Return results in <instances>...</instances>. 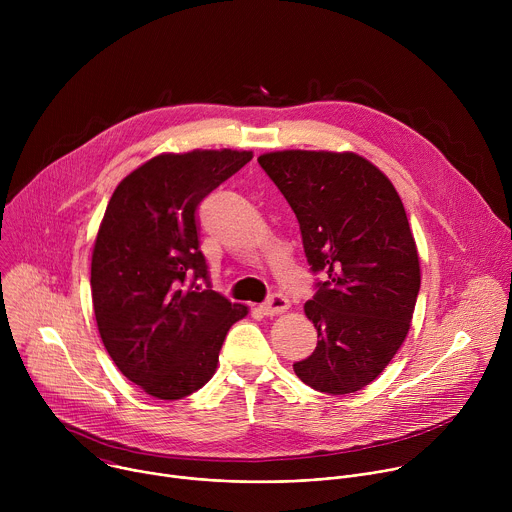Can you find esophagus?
Returning <instances> with one entry per match:
<instances>
[{"mask_svg":"<svg viewBox=\"0 0 512 512\" xmlns=\"http://www.w3.org/2000/svg\"><path fill=\"white\" fill-rule=\"evenodd\" d=\"M287 310H289V300L283 298V296H279V294L271 296V298L261 306V312H263L265 316H279V314H283V312H287Z\"/></svg>","mask_w":512,"mask_h":512,"instance_id":"obj_1","label":"esophagus"}]
</instances>
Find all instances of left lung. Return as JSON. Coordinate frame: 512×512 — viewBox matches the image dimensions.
<instances>
[{
  "mask_svg": "<svg viewBox=\"0 0 512 512\" xmlns=\"http://www.w3.org/2000/svg\"><path fill=\"white\" fill-rule=\"evenodd\" d=\"M257 162L296 212L312 271L328 275L304 306L318 346L294 371L322 393L360 391L401 348L419 294L403 202L391 180L354 152L283 150Z\"/></svg>",
  "mask_w": 512,
  "mask_h": 512,
  "instance_id": "left-lung-1",
  "label": "left lung"
}]
</instances>
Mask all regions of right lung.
<instances>
[{
    "mask_svg": "<svg viewBox=\"0 0 512 512\" xmlns=\"http://www.w3.org/2000/svg\"><path fill=\"white\" fill-rule=\"evenodd\" d=\"M253 152L160 154L127 174L101 221L91 296L101 340L141 391L176 401L204 387L229 328L249 314L210 289L196 206ZM195 273L207 285L185 279Z\"/></svg>",
    "mask_w": 512,
    "mask_h": 512,
    "instance_id": "1",
    "label": "right lung"
}]
</instances>
